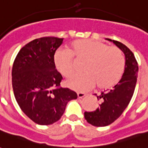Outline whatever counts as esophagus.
<instances>
[{
  "label": "esophagus",
  "mask_w": 148,
  "mask_h": 148,
  "mask_svg": "<svg viewBox=\"0 0 148 148\" xmlns=\"http://www.w3.org/2000/svg\"><path fill=\"white\" fill-rule=\"evenodd\" d=\"M77 98H82V97H84L86 96V93H81V92L80 93H77Z\"/></svg>",
  "instance_id": "obj_1"
}]
</instances>
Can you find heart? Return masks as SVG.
Listing matches in <instances>:
<instances>
[{
    "mask_svg": "<svg viewBox=\"0 0 148 148\" xmlns=\"http://www.w3.org/2000/svg\"><path fill=\"white\" fill-rule=\"evenodd\" d=\"M86 60L84 74L68 78L66 85L71 90L86 91L97 86L98 90L114 87L123 76L125 59L121 50L93 39H79L71 46L70 51L58 50L54 62L57 71L64 77L74 73L73 57Z\"/></svg>",
    "mask_w": 148,
    "mask_h": 148,
    "instance_id": "1",
    "label": "heart"
}]
</instances>
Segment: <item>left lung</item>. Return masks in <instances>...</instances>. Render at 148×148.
Segmentation results:
<instances>
[{
	"mask_svg": "<svg viewBox=\"0 0 148 148\" xmlns=\"http://www.w3.org/2000/svg\"><path fill=\"white\" fill-rule=\"evenodd\" d=\"M121 49L125 57L123 76L112 90L97 95L101 101L99 108L93 112H85L84 116L89 124L96 127H105L114 122L127 108L134 93L138 77V64L133 53L122 42L106 39Z\"/></svg>",
	"mask_w": 148,
	"mask_h": 148,
	"instance_id": "left-lung-1",
	"label": "left lung"
}]
</instances>
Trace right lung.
<instances>
[{"label":"right lung","mask_w":148,"mask_h":148,"mask_svg":"<svg viewBox=\"0 0 148 148\" xmlns=\"http://www.w3.org/2000/svg\"><path fill=\"white\" fill-rule=\"evenodd\" d=\"M63 39L42 37L23 47L15 58L12 83L15 98L24 114L40 125L58 121L77 93L60 87L61 74L55 70L54 55Z\"/></svg>","instance_id":"obj_1"}]
</instances>
